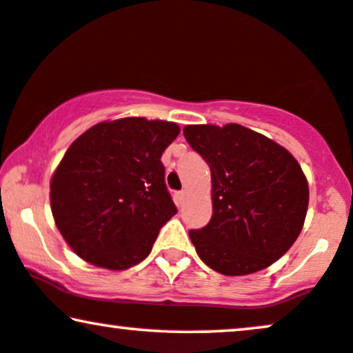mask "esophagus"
<instances>
[{
    "label": "esophagus",
    "instance_id": "34e87169",
    "mask_svg": "<svg viewBox=\"0 0 353 353\" xmlns=\"http://www.w3.org/2000/svg\"><path fill=\"white\" fill-rule=\"evenodd\" d=\"M176 197H177V202L179 203H182L185 200V197H187V192L185 190H181V192H177L176 194Z\"/></svg>",
    "mask_w": 353,
    "mask_h": 353
}]
</instances>
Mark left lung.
I'll use <instances>...</instances> for the list:
<instances>
[{
    "label": "left lung",
    "mask_w": 353,
    "mask_h": 353,
    "mask_svg": "<svg viewBox=\"0 0 353 353\" xmlns=\"http://www.w3.org/2000/svg\"><path fill=\"white\" fill-rule=\"evenodd\" d=\"M184 137L212 172V220L189 236L223 275H248L279 261L301 233L310 189L283 146L238 123L187 125Z\"/></svg>",
    "instance_id": "obj_1"
}]
</instances>
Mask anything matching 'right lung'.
Instances as JSON below:
<instances>
[{"instance_id": "1", "label": "right lung", "mask_w": 353, "mask_h": 353, "mask_svg": "<svg viewBox=\"0 0 353 353\" xmlns=\"http://www.w3.org/2000/svg\"><path fill=\"white\" fill-rule=\"evenodd\" d=\"M179 132L172 122L127 117L97 123L71 143L53 172L50 207L74 254L110 270L148 257L177 213L161 156Z\"/></svg>"}]
</instances>
